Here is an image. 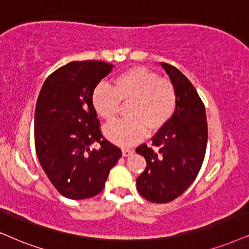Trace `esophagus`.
I'll use <instances>...</instances> for the list:
<instances>
[{
    "instance_id": "obj_1",
    "label": "esophagus",
    "mask_w": 249,
    "mask_h": 249,
    "mask_svg": "<svg viewBox=\"0 0 249 249\" xmlns=\"http://www.w3.org/2000/svg\"><path fill=\"white\" fill-rule=\"evenodd\" d=\"M132 153H133V150L130 149V148H124V149L122 150V154H123V156H124V157L131 155Z\"/></svg>"
}]
</instances>
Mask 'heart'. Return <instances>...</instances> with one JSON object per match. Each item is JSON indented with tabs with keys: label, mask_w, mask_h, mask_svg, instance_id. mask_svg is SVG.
<instances>
[{
	"label": "heart",
	"mask_w": 249,
	"mask_h": 249,
	"mask_svg": "<svg viewBox=\"0 0 249 249\" xmlns=\"http://www.w3.org/2000/svg\"><path fill=\"white\" fill-rule=\"evenodd\" d=\"M177 102V90L171 81L141 67L122 72L114 79L112 87L99 85L92 95L96 114L107 123L117 118L121 103H128V118L105 128L107 137L121 146L138 142L148 128L154 132L165 126L175 115Z\"/></svg>",
	"instance_id": "obj_1"
}]
</instances>
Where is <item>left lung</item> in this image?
I'll use <instances>...</instances> for the list:
<instances>
[{
    "mask_svg": "<svg viewBox=\"0 0 249 249\" xmlns=\"http://www.w3.org/2000/svg\"><path fill=\"white\" fill-rule=\"evenodd\" d=\"M177 90L175 115L152 139V146L140 144L135 152L147 166L137 178L141 196L154 203L177 199L195 180L206 155L208 140L206 109L191 81L168 63H161Z\"/></svg>",
    "mask_w": 249,
    "mask_h": 249,
    "instance_id": "obj_1",
    "label": "left lung"
}]
</instances>
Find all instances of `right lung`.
I'll return each mask as SVG.
<instances>
[{"instance_id": "1", "label": "right lung", "mask_w": 249, "mask_h": 249, "mask_svg": "<svg viewBox=\"0 0 249 249\" xmlns=\"http://www.w3.org/2000/svg\"><path fill=\"white\" fill-rule=\"evenodd\" d=\"M114 68L102 61L71 62L47 78L34 115V143L47 177L63 196L101 193L121 148L103 137L92 103L97 84ZM99 142V150L90 144Z\"/></svg>"}]
</instances>
